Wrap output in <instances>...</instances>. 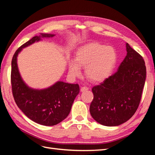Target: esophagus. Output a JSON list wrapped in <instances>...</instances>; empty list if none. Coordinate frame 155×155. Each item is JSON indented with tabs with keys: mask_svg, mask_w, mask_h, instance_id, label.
Listing matches in <instances>:
<instances>
[{
	"mask_svg": "<svg viewBox=\"0 0 155 155\" xmlns=\"http://www.w3.org/2000/svg\"><path fill=\"white\" fill-rule=\"evenodd\" d=\"M87 90H88V88L87 87H86V86L82 87L81 88V92H85V91H87Z\"/></svg>",
	"mask_w": 155,
	"mask_h": 155,
	"instance_id": "1",
	"label": "esophagus"
}]
</instances>
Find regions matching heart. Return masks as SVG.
Instances as JSON below:
<instances>
[{"instance_id":"1","label":"heart","mask_w":155,"mask_h":155,"mask_svg":"<svg viewBox=\"0 0 155 155\" xmlns=\"http://www.w3.org/2000/svg\"><path fill=\"white\" fill-rule=\"evenodd\" d=\"M117 55L111 46H105L98 43H91L79 48L76 55V62L69 63L70 76L81 75L79 67H85L86 76L94 82L104 81L111 73L116 63Z\"/></svg>"}]
</instances>
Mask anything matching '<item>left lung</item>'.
<instances>
[{"label":"left lung","instance_id":"8db88e82","mask_svg":"<svg viewBox=\"0 0 155 155\" xmlns=\"http://www.w3.org/2000/svg\"><path fill=\"white\" fill-rule=\"evenodd\" d=\"M126 48L127 54L117 72L92 88L91 114L103 125L117 126L129 120L141 100L146 78L144 59L128 43Z\"/></svg>","mask_w":155,"mask_h":155}]
</instances>
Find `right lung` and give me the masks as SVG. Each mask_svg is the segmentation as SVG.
Instances as JSON below:
<instances>
[{"instance_id":"1","label":"right lung","mask_w":155,"mask_h":155,"mask_svg":"<svg viewBox=\"0 0 155 155\" xmlns=\"http://www.w3.org/2000/svg\"><path fill=\"white\" fill-rule=\"evenodd\" d=\"M42 37L54 35L41 34ZM35 35L18 48L12 61L11 83L14 100L24 114L35 122L46 126L57 125L69 114L74 99L79 92L78 84L58 81L44 90H34L27 87L18 72L17 57L22 48L40 40Z\"/></svg>"}]
</instances>
